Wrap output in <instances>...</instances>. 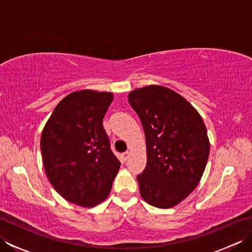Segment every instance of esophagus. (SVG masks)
Listing matches in <instances>:
<instances>
[{
	"mask_svg": "<svg viewBox=\"0 0 252 252\" xmlns=\"http://www.w3.org/2000/svg\"><path fill=\"white\" fill-rule=\"evenodd\" d=\"M129 156H130L129 152H126V153L122 154V157H123V160H125V161H126V160L129 159Z\"/></svg>",
	"mask_w": 252,
	"mask_h": 252,
	"instance_id": "1",
	"label": "esophagus"
}]
</instances>
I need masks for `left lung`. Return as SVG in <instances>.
<instances>
[{
	"mask_svg": "<svg viewBox=\"0 0 252 252\" xmlns=\"http://www.w3.org/2000/svg\"><path fill=\"white\" fill-rule=\"evenodd\" d=\"M146 137L147 163L137 175L143 199L168 209L196 189L208 161L210 143L201 116L183 96L160 85L127 95Z\"/></svg>",
	"mask_w": 252,
	"mask_h": 252,
	"instance_id": "left-lung-1",
	"label": "left lung"
}]
</instances>
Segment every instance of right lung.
Listing matches in <instances>:
<instances>
[{"instance_id": "add662e5", "label": "right lung", "mask_w": 252, "mask_h": 252, "mask_svg": "<svg viewBox=\"0 0 252 252\" xmlns=\"http://www.w3.org/2000/svg\"><path fill=\"white\" fill-rule=\"evenodd\" d=\"M110 92L82 90L63 98L41 135L47 179L74 205L94 207L108 197L120 161L112 154L103 119Z\"/></svg>"}]
</instances>
